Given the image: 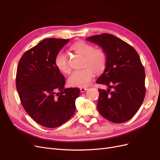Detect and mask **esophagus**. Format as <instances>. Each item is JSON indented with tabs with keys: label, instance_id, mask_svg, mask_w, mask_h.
I'll return each instance as SVG.
<instances>
[{
	"label": "esophagus",
	"instance_id": "34e87169",
	"mask_svg": "<svg viewBox=\"0 0 160 160\" xmlns=\"http://www.w3.org/2000/svg\"><path fill=\"white\" fill-rule=\"evenodd\" d=\"M87 90H88V89H87V88H82L80 89V91H81V92H82V93H83V92H85Z\"/></svg>",
	"mask_w": 160,
	"mask_h": 160
}]
</instances>
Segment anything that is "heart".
<instances>
[{
	"instance_id": "1",
	"label": "heart",
	"mask_w": 160,
	"mask_h": 160,
	"mask_svg": "<svg viewBox=\"0 0 160 160\" xmlns=\"http://www.w3.org/2000/svg\"><path fill=\"white\" fill-rule=\"evenodd\" d=\"M70 50L76 54L83 56L82 66L84 67L75 71L68 79V83L71 87L85 88L88 86L94 76V71L100 74L105 69L108 57L105 51L101 48L94 49L89 43L77 41L72 44ZM55 64L58 70L65 74L71 72L70 66L66 55L62 52H58L55 58Z\"/></svg>"
}]
</instances>
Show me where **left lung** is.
<instances>
[{
  "mask_svg": "<svg viewBox=\"0 0 160 160\" xmlns=\"http://www.w3.org/2000/svg\"><path fill=\"white\" fill-rule=\"evenodd\" d=\"M87 40L99 45L108 57L103 73L96 81L109 88L107 91L98 89L99 112L111 122H127L141 107L146 95V74L138 53L128 43L111 34L94 35Z\"/></svg>",
  "mask_w": 160,
  "mask_h": 160,
  "instance_id": "left-lung-1",
  "label": "left lung"
}]
</instances>
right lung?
Returning <instances> with one entry per match:
<instances>
[{
    "label": "right lung",
    "mask_w": 160,
    "mask_h": 160,
    "mask_svg": "<svg viewBox=\"0 0 160 160\" xmlns=\"http://www.w3.org/2000/svg\"><path fill=\"white\" fill-rule=\"evenodd\" d=\"M69 41L46 38L27 51L18 62L16 87L21 104L34 121L45 128L60 126L75 111L80 90L64 88L65 79L55 64L56 55Z\"/></svg>",
    "instance_id": "right-lung-1"
}]
</instances>
